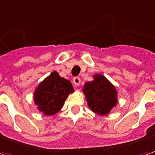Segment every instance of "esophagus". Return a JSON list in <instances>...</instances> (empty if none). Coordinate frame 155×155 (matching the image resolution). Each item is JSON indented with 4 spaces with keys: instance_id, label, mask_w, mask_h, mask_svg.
<instances>
[{
    "instance_id": "34e87169",
    "label": "esophagus",
    "mask_w": 155,
    "mask_h": 155,
    "mask_svg": "<svg viewBox=\"0 0 155 155\" xmlns=\"http://www.w3.org/2000/svg\"><path fill=\"white\" fill-rule=\"evenodd\" d=\"M73 82H74V85L78 86L79 84H81V79L79 77H74V79H73Z\"/></svg>"
}]
</instances>
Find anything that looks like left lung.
<instances>
[{"label": "left lung", "mask_w": 155, "mask_h": 155, "mask_svg": "<svg viewBox=\"0 0 155 155\" xmlns=\"http://www.w3.org/2000/svg\"><path fill=\"white\" fill-rule=\"evenodd\" d=\"M94 78L84 84L83 92L91 110L101 115L107 114L117 103L116 90L103 75L95 74Z\"/></svg>", "instance_id": "obj_1"}]
</instances>
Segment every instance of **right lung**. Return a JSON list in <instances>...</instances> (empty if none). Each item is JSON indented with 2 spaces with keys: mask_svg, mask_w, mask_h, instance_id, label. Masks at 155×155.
<instances>
[{
  "mask_svg": "<svg viewBox=\"0 0 155 155\" xmlns=\"http://www.w3.org/2000/svg\"><path fill=\"white\" fill-rule=\"evenodd\" d=\"M73 91L71 82L54 71L35 90V103L39 110L46 115H52L61 110L68 95Z\"/></svg>",
  "mask_w": 155,
  "mask_h": 155,
  "instance_id": "obj_1",
  "label": "right lung"
}]
</instances>
